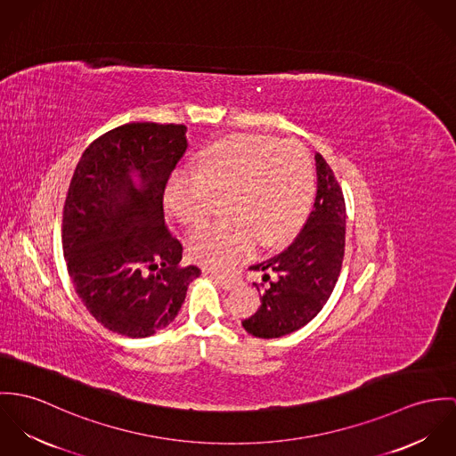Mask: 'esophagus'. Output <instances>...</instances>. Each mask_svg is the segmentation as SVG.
Wrapping results in <instances>:
<instances>
[{
	"label": "esophagus",
	"mask_w": 456,
	"mask_h": 456,
	"mask_svg": "<svg viewBox=\"0 0 456 456\" xmlns=\"http://www.w3.org/2000/svg\"><path fill=\"white\" fill-rule=\"evenodd\" d=\"M208 273H209V271H208ZM209 274L216 280V283H218L222 289L231 290V289H234V287L240 285V278H238V276H232V274H218V273H215V271H211Z\"/></svg>",
	"instance_id": "esophagus-1"
}]
</instances>
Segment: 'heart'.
Returning a JSON list of instances; mask_svg holds the SVG:
<instances>
[{
    "label": "heart",
    "instance_id": "obj_1",
    "mask_svg": "<svg viewBox=\"0 0 456 456\" xmlns=\"http://www.w3.org/2000/svg\"><path fill=\"white\" fill-rule=\"evenodd\" d=\"M196 175H175L166 187L169 213L189 229L200 227L216 200L229 198L227 222L206 225L189 238L198 264L227 269L256 243L271 250L303 227L314 200V167L303 145L262 134H229L196 155Z\"/></svg>",
    "mask_w": 456,
    "mask_h": 456
}]
</instances>
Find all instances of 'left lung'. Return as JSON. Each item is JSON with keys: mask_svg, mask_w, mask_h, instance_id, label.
Listing matches in <instances>:
<instances>
[{"mask_svg": "<svg viewBox=\"0 0 456 456\" xmlns=\"http://www.w3.org/2000/svg\"><path fill=\"white\" fill-rule=\"evenodd\" d=\"M314 160L318 189L303 231L289 248L250 267L262 271V281H267L258 309L241 322L255 338H281L304 327L329 301L339 278L346 240V204L327 160L320 153ZM255 287L260 290L258 285Z\"/></svg>", "mask_w": 456, "mask_h": 456, "instance_id": "left-lung-1", "label": "left lung"}]
</instances>
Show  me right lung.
<instances>
[{"instance_id": "1", "label": "right lung", "mask_w": 456, "mask_h": 456, "mask_svg": "<svg viewBox=\"0 0 456 456\" xmlns=\"http://www.w3.org/2000/svg\"><path fill=\"white\" fill-rule=\"evenodd\" d=\"M183 124L131 122L82 153L62 211V252L87 311L111 332L167 327L201 274L164 220L166 183L187 151ZM138 175L141 185L132 182Z\"/></svg>"}]
</instances>
